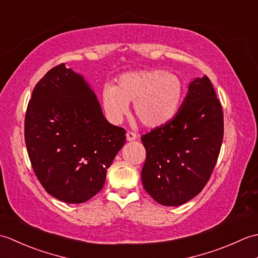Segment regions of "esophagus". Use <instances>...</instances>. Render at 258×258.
<instances>
[{"instance_id":"1","label":"esophagus","mask_w":258,"mask_h":258,"mask_svg":"<svg viewBox=\"0 0 258 258\" xmlns=\"http://www.w3.org/2000/svg\"><path fill=\"white\" fill-rule=\"evenodd\" d=\"M126 140H127L128 142H133L135 140H138V135L133 132H127L126 133Z\"/></svg>"}]
</instances>
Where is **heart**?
<instances>
[{"instance_id": "heart-1", "label": "heart", "mask_w": 258, "mask_h": 258, "mask_svg": "<svg viewBox=\"0 0 258 258\" xmlns=\"http://www.w3.org/2000/svg\"><path fill=\"white\" fill-rule=\"evenodd\" d=\"M184 86L177 75L163 70L124 73L116 86L106 84L102 105L107 118L118 124L134 103V114L145 127L157 128L176 116L183 102Z\"/></svg>"}]
</instances>
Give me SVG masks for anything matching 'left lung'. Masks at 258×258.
I'll return each instance as SVG.
<instances>
[{
  "label": "left lung",
  "instance_id": "8db88e82",
  "mask_svg": "<svg viewBox=\"0 0 258 258\" xmlns=\"http://www.w3.org/2000/svg\"><path fill=\"white\" fill-rule=\"evenodd\" d=\"M223 135V109L211 80L196 78L176 116L141 138L145 190L164 206L182 205L200 194L215 167Z\"/></svg>",
  "mask_w": 258,
  "mask_h": 258
}]
</instances>
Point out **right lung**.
Returning <instances> with one entry per match:
<instances>
[{
  "label": "right lung",
  "mask_w": 258,
  "mask_h": 258,
  "mask_svg": "<svg viewBox=\"0 0 258 258\" xmlns=\"http://www.w3.org/2000/svg\"><path fill=\"white\" fill-rule=\"evenodd\" d=\"M125 133L107 122L90 84L65 64L48 71L33 90L26 150L40 183L59 201L80 204L102 189Z\"/></svg>",
  "instance_id": "1"
}]
</instances>
